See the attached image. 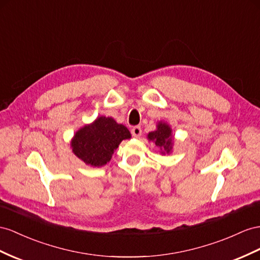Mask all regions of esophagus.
<instances>
[{"instance_id": "esophagus-1", "label": "esophagus", "mask_w": 260, "mask_h": 260, "mask_svg": "<svg viewBox=\"0 0 260 260\" xmlns=\"http://www.w3.org/2000/svg\"><path fill=\"white\" fill-rule=\"evenodd\" d=\"M131 132H132V135L134 137H139L142 135V127L141 126H134Z\"/></svg>"}]
</instances>
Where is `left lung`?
I'll return each mask as SVG.
<instances>
[{
  "instance_id": "8db88e82",
  "label": "left lung",
  "mask_w": 260,
  "mask_h": 260,
  "mask_svg": "<svg viewBox=\"0 0 260 260\" xmlns=\"http://www.w3.org/2000/svg\"><path fill=\"white\" fill-rule=\"evenodd\" d=\"M148 138L150 141L155 142L156 146H159L167 152L170 151L171 145H172V138H171V129L167 124L159 123L157 126V129L155 132H151L148 134Z\"/></svg>"
}]
</instances>
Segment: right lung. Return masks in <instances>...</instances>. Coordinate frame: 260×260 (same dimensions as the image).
<instances>
[{"label": "right lung", "mask_w": 260, "mask_h": 260, "mask_svg": "<svg viewBox=\"0 0 260 260\" xmlns=\"http://www.w3.org/2000/svg\"><path fill=\"white\" fill-rule=\"evenodd\" d=\"M131 138V133L111 117H99L96 121L79 129L71 146L76 156L85 164L100 167L111 160L112 154L123 139Z\"/></svg>", "instance_id": "obj_1"}]
</instances>
